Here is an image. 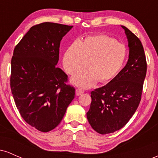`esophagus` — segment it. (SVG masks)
Here are the masks:
<instances>
[{"mask_svg":"<svg viewBox=\"0 0 158 158\" xmlns=\"http://www.w3.org/2000/svg\"><path fill=\"white\" fill-rule=\"evenodd\" d=\"M83 93H84V90L81 88H77V90H76V95L77 96H80Z\"/></svg>","mask_w":158,"mask_h":158,"instance_id":"obj_1","label":"esophagus"}]
</instances>
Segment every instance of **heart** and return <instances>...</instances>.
I'll list each match as a JSON object with an SVG mask.
<instances>
[{"label": "heart", "instance_id": "heart-1", "mask_svg": "<svg viewBox=\"0 0 158 158\" xmlns=\"http://www.w3.org/2000/svg\"><path fill=\"white\" fill-rule=\"evenodd\" d=\"M128 52L126 47L115 39L106 35L88 36L83 42L73 41L65 52L63 65L68 73L76 76L89 71L73 79L75 85L90 88L98 81L109 82L118 75L125 64Z\"/></svg>", "mask_w": 158, "mask_h": 158}]
</instances>
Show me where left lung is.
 Here are the masks:
<instances>
[{
    "label": "left lung",
    "mask_w": 158,
    "mask_h": 158,
    "mask_svg": "<svg viewBox=\"0 0 158 158\" xmlns=\"http://www.w3.org/2000/svg\"><path fill=\"white\" fill-rule=\"evenodd\" d=\"M129 47L126 66L113 80L90 93L92 101L87 118L101 135L114 133L131 118L141 100L147 63L140 40L124 26Z\"/></svg>",
    "instance_id": "8db88e82"
}]
</instances>
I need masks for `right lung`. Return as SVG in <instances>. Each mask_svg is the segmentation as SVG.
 I'll return each instance as SVG.
<instances>
[{
    "label": "right lung",
    "mask_w": 158,
    "mask_h": 158,
    "mask_svg": "<svg viewBox=\"0 0 158 158\" xmlns=\"http://www.w3.org/2000/svg\"><path fill=\"white\" fill-rule=\"evenodd\" d=\"M73 26L44 22L32 26L15 46L10 88L25 122L41 132L54 129L75 97L68 77L57 68L61 39Z\"/></svg>",
    "instance_id": "obj_1"
}]
</instances>
